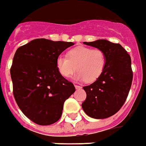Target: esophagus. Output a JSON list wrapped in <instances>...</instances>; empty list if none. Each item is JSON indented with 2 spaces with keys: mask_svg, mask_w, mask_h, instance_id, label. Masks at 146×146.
<instances>
[{
  "mask_svg": "<svg viewBox=\"0 0 146 146\" xmlns=\"http://www.w3.org/2000/svg\"><path fill=\"white\" fill-rule=\"evenodd\" d=\"M75 89H77V90H79V89H81L82 88V86H79V85H75Z\"/></svg>",
  "mask_w": 146,
  "mask_h": 146,
  "instance_id": "esophagus-1",
  "label": "esophagus"
}]
</instances>
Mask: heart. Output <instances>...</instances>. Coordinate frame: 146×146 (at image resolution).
<instances>
[{
	"label": "heart",
	"mask_w": 146,
	"mask_h": 146,
	"mask_svg": "<svg viewBox=\"0 0 146 146\" xmlns=\"http://www.w3.org/2000/svg\"><path fill=\"white\" fill-rule=\"evenodd\" d=\"M106 65V55L102 50L78 47L70 50L67 56L60 55L56 59V68L63 78L70 77L75 70V80L93 83L102 75Z\"/></svg>",
	"instance_id": "obj_1"
}]
</instances>
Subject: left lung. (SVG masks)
<instances>
[{"mask_svg": "<svg viewBox=\"0 0 146 146\" xmlns=\"http://www.w3.org/2000/svg\"><path fill=\"white\" fill-rule=\"evenodd\" d=\"M83 44L105 52L106 65L95 82L83 86L86 98L82 107L90 117L106 118L121 109L128 96L133 80L131 58L120 44L106 40Z\"/></svg>", "mask_w": 146, "mask_h": 146, "instance_id": "1", "label": "left lung"}]
</instances>
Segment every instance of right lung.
Wrapping results in <instances>:
<instances>
[{"mask_svg": "<svg viewBox=\"0 0 146 146\" xmlns=\"http://www.w3.org/2000/svg\"><path fill=\"white\" fill-rule=\"evenodd\" d=\"M72 42L36 39L17 50L10 69L19 108L33 122L52 125L62 115L63 103L75 91L60 75L56 59Z\"/></svg>", "mask_w": 146, "mask_h": 146, "instance_id": "add662e5", "label": "right lung"}]
</instances>
